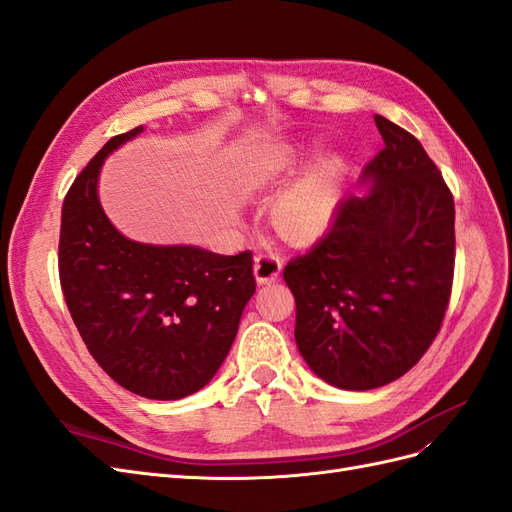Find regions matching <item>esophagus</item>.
<instances>
[{"instance_id":"obj_1","label":"esophagus","mask_w":512,"mask_h":512,"mask_svg":"<svg viewBox=\"0 0 512 512\" xmlns=\"http://www.w3.org/2000/svg\"><path fill=\"white\" fill-rule=\"evenodd\" d=\"M282 260L275 254H258L254 258V275L258 284H271L280 277Z\"/></svg>"}]
</instances>
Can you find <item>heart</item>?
Returning <instances> with one entry per match:
<instances>
[{
  "label": "heart",
  "mask_w": 512,
  "mask_h": 512,
  "mask_svg": "<svg viewBox=\"0 0 512 512\" xmlns=\"http://www.w3.org/2000/svg\"><path fill=\"white\" fill-rule=\"evenodd\" d=\"M305 153L284 151L258 170L254 179L258 190H273L286 177L297 173ZM344 166L337 158H324L275 198L271 224L277 235L292 245H309L327 232L342 192Z\"/></svg>",
  "instance_id": "heart-1"
}]
</instances>
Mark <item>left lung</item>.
Listing matches in <instances>:
<instances>
[{"label":"left lung","mask_w":512,"mask_h":512,"mask_svg":"<svg viewBox=\"0 0 512 512\" xmlns=\"http://www.w3.org/2000/svg\"><path fill=\"white\" fill-rule=\"evenodd\" d=\"M384 147L363 168V196L337 205L284 280L297 303L294 339L316 376L369 391L412 369L436 339L455 271V203L416 138L374 115Z\"/></svg>","instance_id":"1"}]
</instances>
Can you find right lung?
<instances>
[{
  "label": "right lung",
  "instance_id": "obj_1",
  "mask_svg": "<svg viewBox=\"0 0 512 512\" xmlns=\"http://www.w3.org/2000/svg\"><path fill=\"white\" fill-rule=\"evenodd\" d=\"M108 141L74 179L61 207L59 282L98 365L147 399L188 397L215 376L256 292L252 252L222 256L194 245L138 243L106 218L98 175Z\"/></svg>",
  "mask_w": 512,
  "mask_h": 512
}]
</instances>
